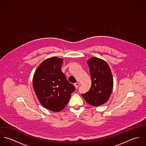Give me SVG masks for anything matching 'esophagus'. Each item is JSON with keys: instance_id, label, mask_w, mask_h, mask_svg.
<instances>
[{"instance_id": "obj_1", "label": "esophagus", "mask_w": 146, "mask_h": 146, "mask_svg": "<svg viewBox=\"0 0 146 146\" xmlns=\"http://www.w3.org/2000/svg\"><path fill=\"white\" fill-rule=\"evenodd\" d=\"M74 85H75V86L76 88H78L80 86V83H78V82H77V83L74 84Z\"/></svg>"}]
</instances>
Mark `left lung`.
Masks as SVG:
<instances>
[{
  "label": "left lung",
  "mask_w": 146,
  "mask_h": 146,
  "mask_svg": "<svg viewBox=\"0 0 146 146\" xmlns=\"http://www.w3.org/2000/svg\"><path fill=\"white\" fill-rule=\"evenodd\" d=\"M92 79L90 90L82 96L88 104L99 106L108 100L113 89V78L111 69L104 60L92 57L88 61Z\"/></svg>",
  "instance_id": "obj_1"
}]
</instances>
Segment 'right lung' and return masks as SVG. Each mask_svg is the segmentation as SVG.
I'll use <instances>...</instances> for the list:
<instances>
[{
  "label": "right lung",
  "instance_id": "obj_1",
  "mask_svg": "<svg viewBox=\"0 0 146 146\" xmlns=\"http://www.w3.org/2000/svg\"><path fill=\"white\" fill-rule=\"evenodd\" d=\"M62 63L57 57L48 58L38 66L33 77V88L40 104L54 112L64 109L75 90L61 71Z\"/></svg>",
  "mask_w": 146,
  "mask_h": 146
}]
</instances>
